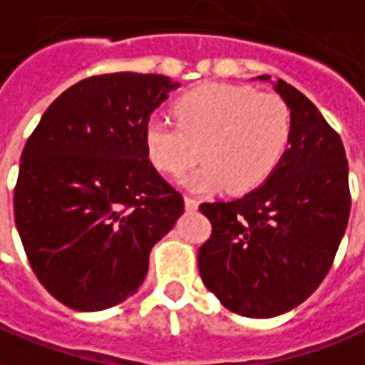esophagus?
<instances>
[{
    "label": "esophagus",
    "instance_id": "34e87169",
    "mask_svg": "<svg viewBox=\"0 0 365 365\" xmlns=\"http://www.w3.org/2000/svg\"><path fill=\"white\" fill-rule=\"evenodd\" d=\"M183 203H185V209L187 210H197V207H199V201L197 199H193V197H183Z\"/></svg>",
    "mask_w": 365,
    "mask_h": 365
}]
</instances>
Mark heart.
Returning a JSON list of instances; mask_svg holds the SVG:
<instances>
[{"label":"heart","mask_w":365,"mask_h":365,"mask_svg":"<svg viewBox=\"0 0 365 365\" xmlns=\"http://www.w3.org/2000/svg\"><path fill=\"white\" fill-rule=\"evenodd\" d=\"M174 123L153 118L143 128L148 162L180 175L199 158L187 183L197 191L244 195L277 170L292 141V112L279 94L228 83H205L172 104Z\"/></svg>","instance_id":"1"}]
</instances>
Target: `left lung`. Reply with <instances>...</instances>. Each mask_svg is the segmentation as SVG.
<instances>
[{
    "instance_id": "left-lung-1",
    "label": "left lung",
    "mask_w": 365,
    "mask_h": 365,
    "mask_svg": "<svg viewBox=\"0 0 365 365\" xmlns=\"http://www.w3.org/2000/svg\"><path fill=\"white\" fill-rule=\"evenodd\" d=\"M274 91L294 121L284 158L242 199L199 207L212 226L197 253L205 286L230 312L257 319L290 312L317 290L352 203L339 133L298 88L279 79Z\"/></svg>"
}]
</instances>
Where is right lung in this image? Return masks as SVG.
I'll use <instances>...</instances> for the list:
<instances>
[{"mask_svg":"<svg viewBox=\"0 0 365 365\" xmlns=\"http://www.w3.org/2000/svg\"><path fill=\"white\" fill-rule=\"evenodd\" d=\"M178 83L94 75L59 94L24 145L13 195L32 271L53 298L100 312L133 296L183 197L148 162L143 128Z\"/></svg>","mask_w":365,"mask_h":365,"instance_id":"obj_1","label":"right lung"}]
</instances>
